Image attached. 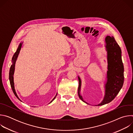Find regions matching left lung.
Masks as SVG:
<instances>
[{
  "label": "left lung",
  "instance_id": "obj_1",
  "mask_svg": "<svg viewBox=\"0 0 133 133\" xmlns=\"http://www.w3.org/2000/svg\"><path fill=\"white\" fill-rule=\"evenodd\" d=\"M105 43L107 51V81L105 86L104 98L98 106L108 104L114 99L122 88L124 81V65L122 59L121 48L113 37L107 36L105 38ZM78 77L79 81L78 96L82 101L86 103L80 94L81 80L79 77Z\"/></svg>",
  "mask_w": 133,
  "mask_h": 133
}]
</instances>
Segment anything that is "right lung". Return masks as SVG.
I'll return each instance as SVG.
<instances>
[{
    "label": "right lung",
    "instance_id": "add662e5",
    "mask_svg": "<svg viewBox=\"0 0 133 133\" xmlns=\"http://www.w3.org/2000/svg\"><path fill=\"white\" fill-rule=\"evenodd\" d=\"M22 43H21L19 45L17 49V51L15 52V53L14 54L13 57H12V64L11 65V67H10V71H9V81H10V86L11 87V88H12V90L13 91V92L14 93L15 95L16 96V97L19 99L20 100L21 99L19 98L18 96H17V95L16 92V91L15 90V87H14V77H13V75H14V70H15V63H16V59L18 57V55L19 54V52H20V50L21 49V48H22ZM57 93L56 94V96H55V97L52 99V100L50 102V103H51L56 98V97L57 96Z\"/></svg>",
    "mask_w": 133,
    "mask_h": 133
}]
</instances>
